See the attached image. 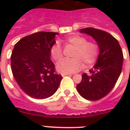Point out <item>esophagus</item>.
I'll return each instance as SVG.
<instances>
[{"label":"esophagus","mask_w":130,"mask_h":130,"mask_svg":"<svg viewBox=\"0 0 130 130\" xmlns=\"http://www.w3.org/2000/svg\"><path fill=\"white\" fill-rule=\"evenodd\" d=\"M68 75H71V74H69V73H62L61 74V76H68Z\"/></svg>","instance_id":"34e87169"}]
</instances>
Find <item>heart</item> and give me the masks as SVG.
<instances>
[{
    "label": "heart",
    "mask_w": 130,
    "mask_h": 130,
    "mask_svg": "<svg viewBox=\"0 0 130 130\" xmlns=\"http://www.w3.org/2000/svg\"><path fill=\"white\" fill-rule=\"evenodd\" d=\"M65 43L75 47L72 54V59H64L56 65L57 70L62 73H73L84 67L93 66L99 56L100 47L95 41H88L87 38L82 35H72L66 38ZM50 56L55 61L62 58V49L59 43H55L50 48Z\"/></svg>",
    "instance_id": "obj_1"
}]
</instances>
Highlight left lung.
Here are the masks:
<instances>
[{"instance_id":"left-lung-1","label":"left lung","mask_w":130,"mask_h":130,"mask_svg":"<svg viewBox=\"0 0 130 130\" xmlns=\"http://www.w3.org/2000/svg\"><path fill=\"white\" fill-rule=\"evenodd\" d=\"M95 40L100 47L98 61L90 74H82L76 86L80 95L88 100H100L113 88L122 71L123 54L118 40L109 32L94 28L80 30Z\"/></svg>"}]
</instances>
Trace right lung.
<instances>
[{"label":"right lung","mask_w":130,"mask_h":130,"mask_svg":"<svg viewBox=\"0 0 130 130\" xmlns=\"http://www.w3.org/2000/svg\"><path fill=\"white\" fill-rule=\"evenodd\" d=\"M58 32H37L17 42L11 55V69L19 87L28 95L45 99L53 95L62 77L50 60V48Z\"/></svg>","instance_id":"add662e5"}]
</instances>
